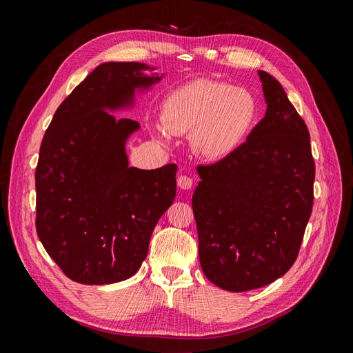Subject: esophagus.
Segmentation results:
<instances>
[{
	"label": "esophagus",
	"instance_id": "obj_1",
	"mask_svg": "<svg viewBox=\"0 0 353 353\" xmlns=\"http://www.w3.org/2000/svg\"><path fill=\"white\" fill-rule=\"evenodd\" d=\"M176 184L181 190H190L191 187H193V179L187 175H179L176 179Z\"/></svg>",
	"mask_w": 353,
	"mask_h": 353
}]
</instances>
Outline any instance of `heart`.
I'll return each instance as SVG.
<instances>
[{
    "label": "heart",
    "mask_w": 353,
    "mask_h": 353,
    "mask_svg": "<svg viewBox=\"0 0 353 353\" xmlns=\"http://www.w3.org/2000/svg\"><path fill=\"white\" fill-rule=\"evenodd\" d=\"M256 104L241 88L210 79H194L166 95L162 103V123L153 134L163 145L174 135L190 134V145L206 162H221L243 143L253 125Z\"/></svg>",
    "instance_id": "1"
}]
</instances>
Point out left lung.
<instances>
[{
  "label": "left lung",
  "mask_w": 353,
  "mask_h": 353,
  "mask_svg": "<svg viewBox=\"0 0 353 353\" xmlns=\"http://www.w3.org/2000/svg\"><path fill=\"white\" fill-rule=\"evenodd\" d=\"M258 74L265 117L230 157L197 166L191 201L201 270L228 292L268 285L292 268L314 203L307 128L281 83Z\"/></svg>",
  "instance_id": "8db88e82"
}]
</instances>
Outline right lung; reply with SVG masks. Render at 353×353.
Listing matches in <instances>:
<instances>
[{"label":"right lung","mask_w":353,"mask_h":353,"mask_svg":"<svg viewBox=\"0 0 353 353\" xmlns=\"http://www.w3.org/2000/svg\"><path fill=\"white\" fill-rule=\"evenodd\" d=\"M153 70L138 61L103 63L59 105L42 138L37 232L77 283L103 285L132 276L157 221L174 203L176 165L130 166L126 141L140 123L109 113L134 108L135 92L162 81Z\"/></svg>","instance_id":"right-lung-1"}]
</instances>
